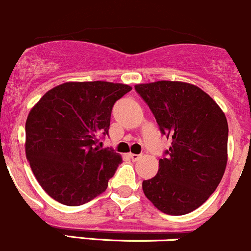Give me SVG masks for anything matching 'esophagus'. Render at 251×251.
Listing matches in <instances>:
<instances>
[{
	"label": "esophagus",
	"mask_w": 251,
	"mask_h": 251,
	"mask_svg": "<svg viewBox=\"0 0 251 251\" xmlns=\"http://www.w3.org/2000/svg\"><path fill=\"white\" fill-rule=\"evenodd\" d=\"M128 157H130L132 161H137L141 159V155H137V154H128Z\"/></svg>",
	"instance_id": "34e87169"
}]
</instances>
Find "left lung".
I'll use <instances>...</instances> for the list:
<instances>
[{"mask_svg":"<svg viewBox=\"0 0 251 251\" xmlns=\"http://www.w3.org/2000/svg\"><path fill=\"white\" fill-rule=\"evenodd\" d=\"M134 89L172 139L155 176L143 180L144 195L168 215L197 209L218 188L227 165L228 125L218 103L194 84L159 80Z\"/></svg>","mask_w":251,"mask_h":251,"instance_id":"left-lung-1","label":"left lung"}]
</instances>
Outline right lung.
<instances>
[{
    "mask_svg": "<svg viewBox=\"0 0 251 251\" xmlns=\"http://www.w3.org/2000/svg\"><path fill=\"white\" fill-rule=\"evenodd\" d=\"M130 90L110 81H67L47 91L30 110L26 157L55 201L75 207L105 191L123 159L96 144L100 134H108L113 105Z\"/></svg>",
    "mask_w": 251,
    "mask_h": 251,
    "instance_id": "add662e5",
    "label": "right lung"
}]
</instances>
